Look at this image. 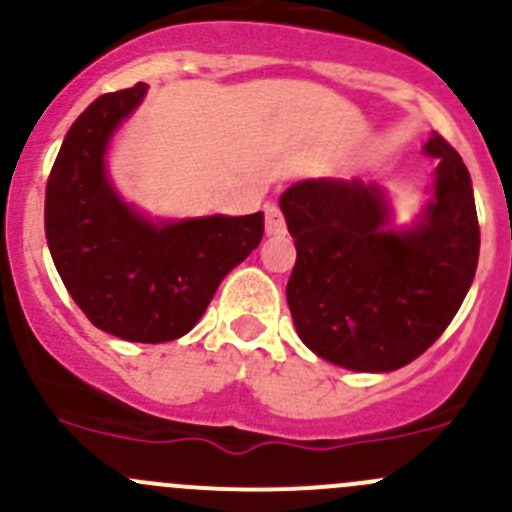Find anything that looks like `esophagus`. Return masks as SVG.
Returning a JSON list of instances; mask_svg holds the SVG:
<instances>
[{"label": "esophagus", "mask_w": 512, "mask_h": 512, "mask_svg": "<svg viewBox=\"0 0 512 512\" xmlns=\"http://www.w3.org/2000/svg\"><path fill=\"white\" fill-rule=\"evenodd\" d=\"M287 225H285V218H282V210L277 208V205H267L265 208V232L270 237L275 235H285Z\"/></svg>", "instance_id": "obj_1"}]
</instances>
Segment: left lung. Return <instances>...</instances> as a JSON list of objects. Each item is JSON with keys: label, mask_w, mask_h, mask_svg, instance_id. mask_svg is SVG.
I'll list each match as a JSON object with an SVG mask.
<instances>
[{"label": "left lung", "mask_w": 512, "mask_h": 512, "mask_svg": "<svg viewBox=\"0 0 512 512\" xmlns=\"http://www.w3.org/2000/svg\"><path fill=\"white\" fill-rule=\"evenodd\" d=\"M438 160L431 198L411 225H394L384 185L312 178L289 185L280 208L297 247L287 304L299 339L352 371L401 369L461 309L478 267L480 230L471 173L431 133Z\"/></svg>", "instance_id": "1"}]
</instances>
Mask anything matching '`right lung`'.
I'll list each match as a JSON object with an SVG mask.
<instances>
[{
    "mask_svg": "<svg viewBox=\"0 0 512 512\" xmlns=\"http://www.w3.org/2000/svg\"><path fill=\"white\" fill-rule=\"evenodd\" d=\"M148 86L98 96L66 133L46 183L51 260L91 324L126 342L188 334L262 240L265 215L153 220L113 188L106 153Z\"/></svg>",
    "mask_w": 512,
    "mask_h": 512,
    "instance_id": "right-lung-1",
    "label": "right lung"
}]
</instances>
